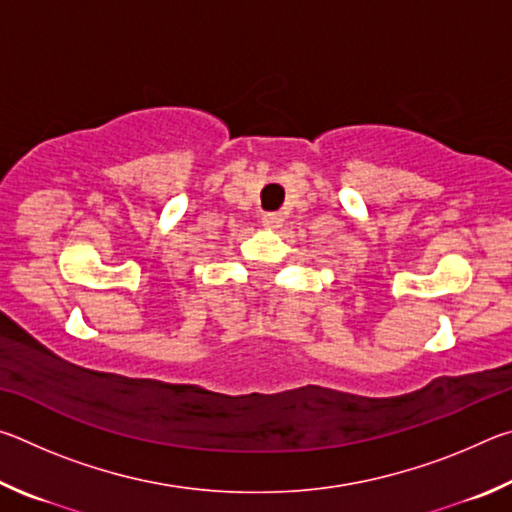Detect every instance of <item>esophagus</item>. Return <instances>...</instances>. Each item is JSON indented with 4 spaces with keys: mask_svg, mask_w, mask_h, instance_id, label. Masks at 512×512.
Returning a JSON list of instances; mask_svg holds the SVG:
<instances>
[{
    "mask_svg": "<svg viewBox=\"0 0 512 512\" xmlns=\"http://www.w3.org/2000/svg\"><path fill=\"white\" fill-rule=\"evenodd\" d=\"M282 214L280 212H266L264 216H262V223L266 225V228H280L282 225Z\"/></svg>",
    "mask_w": 512,
    "mask_h": 512,
    "instance_id": "34e87169",
    "label": "esophagus"
}]
</instances>
